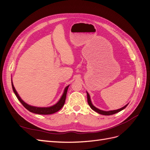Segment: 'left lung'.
Segmentation results:
<instances>
[{
	"mask_svg": "<svg viewBox=\"0 0 150 150\" xmlns=\"http://www.w3.org/2000/svg\"><path fill=\"white\" fill-rule=\"evenodd\" d=\"M87 93V98H88V103L89 104V105L90 106V108L92 109L93 110H94V111H96L97 112H98L99 114H101V115H114L115 114V113H117L118 112L121 111H122V110H124V109L128 106V104H127L126 105H125V106H123L122 108H120V109H118V110H113V111H103V110H99L98 108H96L93 105V104L91 103V98H90V96L88 92Z\"/></svg>",
	"mask_w": 150,
	"mask_h": 150,
	"instance_id": "1",
	"label": "left lung"
}]
</instances>
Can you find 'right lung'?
I'll list each match as a JSON object with an SVG mask.
<instances>
[{
	"label": "right lung",
	"mask_w": 150,
	"mask_h": 150,
	"mask_svg": "<svg viewBox=\"0 0 150 150\" xmlns=\"http://www.w3.org/2000/svg\"><path fill=\"white\" fill-rule=\"evenodd\" d=\"M11 83H12V87L13 89V93H14L16 97L18 99H19V101L21 103L22 105H23L27 109V110H29L30 112L35 113V114H39V115H51V114H53V113H54V112L58 111L59 110H60L62 108V106H64V104L65 103L67 91L68 88H69V85L66 86V88L64 89V93H63L61 99H59V101L56 104H54V105H53L52 106L47 107V108H39V107H35V106L29 105L28 104L25 103L21 98L19 95L18 94L17 92L16 91L14 86H13V84L12 83V81Z\"/></svg>",
	"instance_id": "right-lung-1"
}]
</instances>
